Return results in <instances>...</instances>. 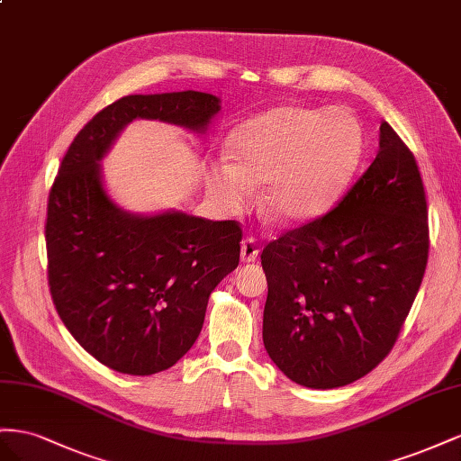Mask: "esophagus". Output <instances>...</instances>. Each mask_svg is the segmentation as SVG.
I'll return each instance as SVG.
<instances>
[{
    "mask_svg": "<svg viewBox=\"0 0 461 461\" xmlns=\"http://www.w3.org/2000/svg\"><path fill=\"white\" fill-rule=\"evenodd\" d=\"M257 257H258V247H257L255 240L253 238L243 240V243H241V262H247V265H249V262H255Z\"/></svg>",
    "mask_w": 461,
    "mask_h": 461,
    "instance_id": "34e87169",
    "label": "esophagus"
}]
</instances>
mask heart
Listing matches in <instances>:
<instances>
[{"mask_svg": "<svg viewBox=\"0 0 461 461\" xmlns=\"http://www.w3.org/2000/svg\"><path fill=\"white\" fill-rule=\"evenodd\" d=\"M233 160L208 169V189L228 210L267 183L262 210L284 226L324 216L346 194L365 150L363 127L349 110L284 106L245 122L231 135Z\"/></svg>", "mask_w": 461, "mask_h": 461, "instance_id": "obj_1", "label": "heart"}]
</instances>
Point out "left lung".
Wrapping results in <instances>:
<instances>
[{"instance_id":"left-lung-1","label":"left lung","mask_w":461,"mask_h":461,"mask_svg":"<svg viewBox=\"0 0 461 461\" xmlns=\"http://www.w3.org/2000/svg\"><path fill=\"white\" fill-rule=\"evenodd\" d=\"M429 258L427 199L415 156L386 122L378 154L322 218L260 255L268 297L262 341L294 383H355L398 339Z\"/></svg>"}]
</instances>
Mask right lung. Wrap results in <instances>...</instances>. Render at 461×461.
Returning <instances> with one entry per match:
<instances>
[{"label":"right lung","instance_id":"add662e5","mask_svg":"<svg viewBox=\"0 0 461 461\" xmlns=\"http://www.w3.org/2000/svg\"><path fill=\"white\" fill-rule=\"evenodd\" d=\"M220 108L196 90L123 96L78 131L51 185V299L78 344L117 373H160L193 348L210 294L240 265L241 228L181 210L127 212L104 187L100 162L131 122L203 135Z\"/></svg>","mask_w":461,"mask_h":461}]
</instances>
